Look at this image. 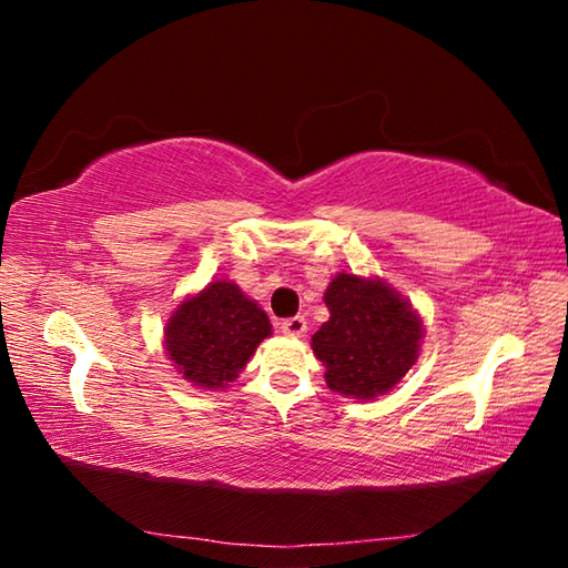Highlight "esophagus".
<instances>
[{
    "label": "esophagus",
    "mask_w": 568,
    "mask_h": 568,
    "mask_svg": "<svg viewBox=\"0 0 568 568\" xmlns=\"http://www.w3.org/2000/svg\"><path fill=\"white\" fill-rule=\"evenodd\" d=\"M281 331L285 335H291V338H301V335L307 331V323L303 315H295V318H287L281 323Z\"/></svg>",
    "instance_id": "34e87169"
}]
</instances>
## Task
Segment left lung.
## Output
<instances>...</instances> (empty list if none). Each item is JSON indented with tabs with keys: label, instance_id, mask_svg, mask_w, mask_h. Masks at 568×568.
<instances>
[{
	"label": "left lung",
	"instance_id": "left-lung-1",
	"mask_svg": "<svg viewBox=\"0 0 568 568\" xmlns=\"http://www.w3.org/2000/svg\"><path fill=\"white\" fill-rule=\"evenodd\" d=\"M331 318L313 335L328 388L358 400L388 393L418 361L423 321L381 277L338 273L325 291Z\"/></svg>",
	"mask_w": 568,
	"mask_h": 568
}]
</instances>
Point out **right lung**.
<instances>
[{"mask_svg": "<svg viewBox=\"0 0 568 568\" xmlns=\"http://www.w3.org/2000/svg\"><path fill=\"white\" fill-rule=\"evenodd\" d=\"M273 325L235 283L215 281L182 301L165 325V351L197 388H225L245 368Z\"/></svg>", "mask_w": 568, "mask_h": 568, "instance_id": "obj_1", "label": "right lung"}]
</instances>
